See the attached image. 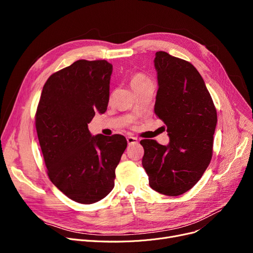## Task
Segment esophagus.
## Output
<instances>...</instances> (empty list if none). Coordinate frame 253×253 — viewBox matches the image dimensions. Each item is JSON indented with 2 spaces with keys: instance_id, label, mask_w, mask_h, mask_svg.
<instances>
[{
  "instance_id": "1",
  "label": "esophagus",
  "mask_w": 253,
  "mask_h": 253,
  "mask_svg": "<svg viewBox=\"0 0 253 253\" xmlns=\"http://www.w3.org/2000/svg\"><path fill=\"white\" fill-rule=\"evenodd\" d=\"M127 142H128V144L138 143V139H137L136 137H133V136H128V137H127Z\"/></svg>"
}]
</instances>
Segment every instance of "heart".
Listing matches in <instances>:
<instances>
[{"instance_id":"b5f03b06","label":"heart","mask_w":253,"mask_h":253,"mask_svg":"<svg viewBox=\"0 0 253 253\" xmlns=\"http://www.w3.org/2000/svg\"><path fill=\"white\" fill-rule=\"evenodd\" d=\"M153 84L151 79L148 78L143 74H135L132 76L131 80H130V85L135 92L139 91L140 89H142L143 87H145L147 85Z\"/></svg>"}]
</instances>
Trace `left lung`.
I'll use <instances>...</instances> for the list:
<instances>
[{"label": "left lung", "mask_w": 253, "mask_h": 253, "mask_svg": "<svg viewBox=\"0 0 253 253\" xmlns=\"http://www.w3.org/2000/svg\"><path fill=\"white\" fill-rule=\"evenodd\" d=\"M158 91L155 114L167 127L169 143L143 139L142 166L150 187L166 196L191 190L207 169L217 123L215 106L195 66L159 51L154 59Z\"/></svg>", "instance_id": "1"}]
</instances>
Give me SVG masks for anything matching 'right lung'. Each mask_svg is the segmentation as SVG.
Here are the masks:
<instances>
[{
    "instance_id": "obj_1",
    "label": "right lung",
    "mask_w": 253,
    "mask_h": 253,
    "mask_svg": "<svg viewBox=\"0 0 253 253\" xmlns=\"http://www.w3.org/2000/svg\"><path fill=\"white\" fill-rule=\"evenodd\" d=\"M113 65L77 60L49 77L36 113V128L48 176L72 200L95 203L115 185V170L127 148L123 135H92L95 113L110 99Z\"/></svg>"
}]
</instances>
